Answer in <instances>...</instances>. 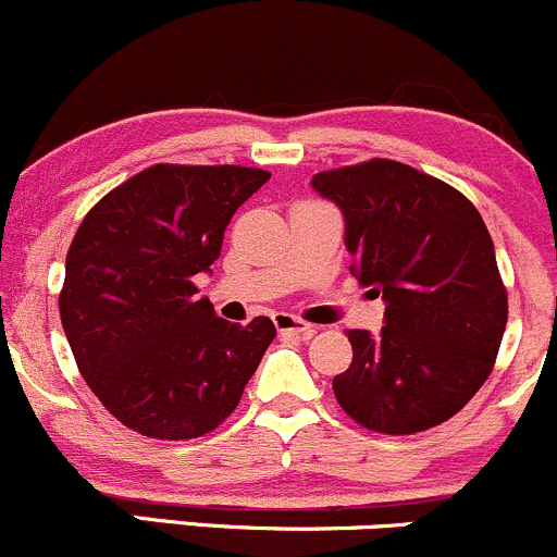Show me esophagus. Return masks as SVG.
<instances>
[{
  "label": "esophagus",
  "mask_w": 557,
  "mask_h": 557,
  "mask_svg": "<svg viewBox=\"0 0 557 557\" xmlns=\"http://www.w3.org/2000/svg\"><path fill=\"white\" fill-rule=\"evenodd\" d=\"M274 325H277L280 333H290V336H298V338L314 336V325L304 323L301 318H296V314H290V312L274 314Z\"/></svg>",
  "instance_id": "obj_1"
}]
</instances>
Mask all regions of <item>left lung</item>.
<instances>
[{
	"mask_svg": "<svg viewBox=\"0 0 557 557\" xmlns=\"http://www.w3.org/2000/svg\"><path fill=\"white\" fill-rule=\"evenodd\" d=\"M312 189L344 213L357 283L382 296V333L349 331L338 406L366 430L413 435L459 413L494 371L507 290L475 205L395 160L318 173Z\"/></svg>",
	"mask_w": 557,
	"mask_h": 557,
	"instance_id": "obj_1",
	"label": "left lung"
}]
</instances>
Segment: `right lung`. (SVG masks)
<instances>
[{
	"mask_svg": "<svg viewBox=\"0 0 557 557\" xmlns=\"http://www.w3.org/2000/svg\"><path fill=\"white\" fill-rule=\"evenodd\" d=\"M261 168L151 165L82 219L66 256L61 323L103 408L157 441L208 435L237 408L277 336L269 318H215L197 296Z\"/></svg>",
	"mask_w": 557,
	"mask_h": 557,
	"instance_id": "right-lung-1",
	"label": "right lung"
}]
</instances>
